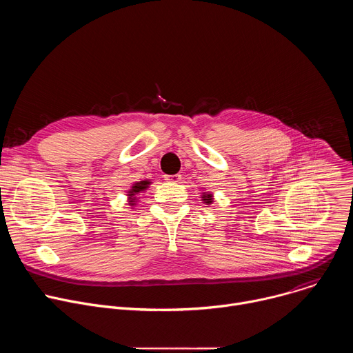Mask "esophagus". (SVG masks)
I'll list each match as a JSON object with an SVG mask.
<instances>
[{
	"label": "esophagus",
	"mask_w": 353,
	"mask_h": 353,
	"mask_svg": "<svg viewBox=\"0 0 353 353\" xmlns=\"http://www.w3.org/2000/svg\"><path fill=\"white\" fill-rule=\"evenodd\" d=\"M165 180L169 183H180L181 176L180 174H168V176H165Z\"/></svg>",
	"instance_id": "obj_1"
}]
</instances>
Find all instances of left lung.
I'll list each match as a JSON object with an SVG mask.
<instances>
[{
	"label": "left lung",
	"mask_w": 353,
	"mask_h": 353,
	"mask_svg": "<svg viewBox=\"0 0 353 353\" xmlns=\"http://www.w3.org/2000/svg\"><path fill=\"white\" fill-rule=\"evenodd\" d=\"M201 201H203V203L207 205H211L214 203V194L211 191H204L203 194H201Z\"/></svg>",
	"instance_id": "obj_1"
}]
</instances>
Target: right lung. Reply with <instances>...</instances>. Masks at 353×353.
I'll return each mask as SVG.
<instances>
[{"mask_svg":"<svg viewBox=\"0 0 353 353\" xmlns=\"http://www.w3.org/2000/svg\"><path fill=\"white\" fill-rule=\"evenodd\" d=\"M152 184V181L150 180H141V181H137V183H134L131 187H130V190L127 191V201H128V205L130 207H135L137 205V203H138V199H139V194L141 192H143V191H146L148 190V187Z\"/></svg>","mask_w":353,"mask_h":353,"instance_id":"obj_1","label":"right lung"}]
</instances>
